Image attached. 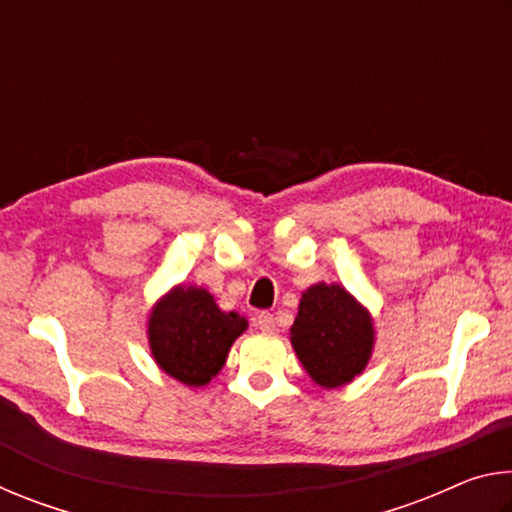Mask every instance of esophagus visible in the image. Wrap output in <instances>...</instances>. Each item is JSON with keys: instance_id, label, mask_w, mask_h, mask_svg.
Wrapping results in <instances>:
<instances>
[{"instance_id": "1", "label": "esophagus", "mask_w": 512, "mask_h": 512, "mask_svg": "<svg viewBox=\"0 0 512 512\" xmlns=\"http://www.w3.org/2000/svg\"><path fill=\"white\" fill-rule=\"evenodd\" d=\"M255 323L259 329H262V332H273L275 329V318H273V314H268V311H262V314L255 318Z\"/></svg>"}]
</instances>
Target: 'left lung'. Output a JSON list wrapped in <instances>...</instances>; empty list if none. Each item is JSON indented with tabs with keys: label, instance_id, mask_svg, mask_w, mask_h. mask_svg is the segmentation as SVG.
<instances>
[{
	"label": "left lung",
	"instance_id": "obj_1",
	"mask_svg": "<svg viewBox=\"0 0 512 512\" xmlns=\"http://www.w3.org/2000/svg\"><path fill=\"white\" fill-rule=\"evenodd\" d=\"M291 345L314 384L339 388L366 370L375 350V323L343 284L318 282L302 291Z\"/></svg>",
	"mask_w": 512,
	"mask_h": 512
}]
</instances>
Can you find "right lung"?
Returning a JSON list of instances; mask_svg holds the SVG:
<instances>
[{
    "mask_svg": "<svg viewBox=\"0 0 512 512\" xmlns=\"http://www.w3.org/2000/svg\"><path fill=\"white\" fill-rule=\"evenodd\" d=\"M248 329L237 311H223L196 284H176L151 307L146 320L151 357L180 384L201 388L221 372L228 352Z\"/></svg>",
    "mask_w": 512,
    "mask_h": 512,
    "instance_id": "obj_1",
    "label": "right lung"
}]
</instances>
